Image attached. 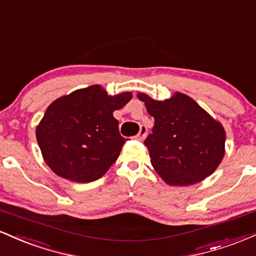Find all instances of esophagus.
Returning a JSON list of instances; mask_svg holds the SVG:
<instances>
[{
	"mask_svg": "<svg viewBox=\"0 0 256 256\" xmlns=\"http://www.w3.org/2000/svg\"><path fill=\"white\" fill-rule=\"evenodd\" d=\"M146 132H148V128H146V126L142 125V126H140V132H138L136 136H134V140H140V142H142V140L146 137Z\"/></svg>",
	"mask_w": 256,
	"mask_h": 256,
	"instance_id": "34e87169",
	"label": "esophagus"
}]
</instances>
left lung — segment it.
<instances>
[{
	"label": "left lung",
	"instance_id": "8db88e82",
	"mask_svg": "<svg viewBox=\"0 0 256 256\" xmlns=\"http://www.w3.org/2000/svg\"><path fill=\"white\" fill-rule=\"evenodd\" d=\"M137 98L154 116L146 138L150 162L170 185H192L216 171L225 154V130L207 112L183 94L155 101L146 94Z\"/></svg>",
	"mask_w": 256,
	"mask_h": 256
}]
</instances>
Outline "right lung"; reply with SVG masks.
<instances>
[{
	"label": "right lung",
	"instance_id": "add662e5",
	"mask_svg": "<svg viewBox=\"0 0 256 256\" xmlns=\"http://www.w3.org/2000/svg\"><path fill=\"white\" fill-rule=\"evenodd\" d=\"M131 98V92L108 96L100 85H92L52 102L36 130L46 165L78 183L101 178L126 142L113 112Z\"/></svg>",
	"mask_w": 256,
	"mask_h": 256
}]
</instances>
